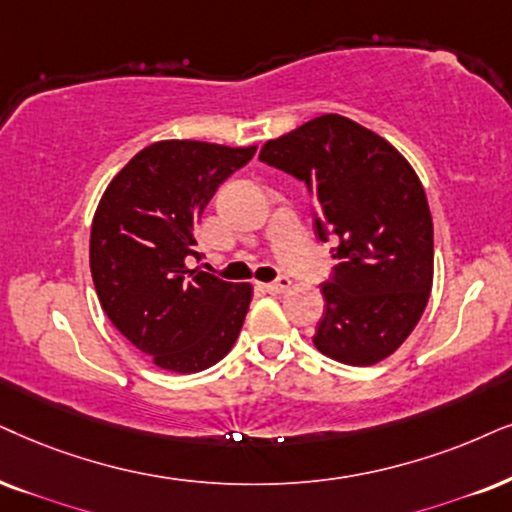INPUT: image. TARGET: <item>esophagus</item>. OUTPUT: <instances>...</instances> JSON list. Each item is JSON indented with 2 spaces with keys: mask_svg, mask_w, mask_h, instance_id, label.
<instances>
[{
  "mask_svg": "<svg viewBox=\"0 0 512 512\" xmlns=\"http://www.w3.org/2000/svg\"><path fill=\"white\" fill-rule=\"evenodd\" d=\"M290 288H293V281H290V278H286V276H281L278 281L267 283V286H264V290H267V293H271V295H283V293H288Z\"/></svg>",
  "mask_w": 512,
  "mask_h": 512,
  "instance_id": "obj_1",
  "label": "esophagus"
}]
</instances>
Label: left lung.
I'll return each instance as SVG.
<instances>
[{
	"label": "left lung",
	"instance_id": "left-lung-1",
	"mask_svg": "<svg viewBox=\"0 0 512 512\" xmlns=\"http://www.w3.org/2000/svg\"><path fill=\"white\" fill-rule=\"evenodd\" d=\"M260 160L307 184L321 241L338 238L314 345L347 366L397 352L425 312L435 243L425 189L390 141L338 113L269 139Z\"/></svg>",
	"mask_w": 512,
	"mask_h": 512
}]
</instances>
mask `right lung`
<instances>
[{
	"label": "right lung",
	"instance_id": "add662e5",
	"mask_svg": "<svg viewBox=\"0 0 512 512\" xmlns=\"http://www.w3.org/2000/svg\"><path fill=\"white\" fill-rule=\"evenodd\" d=\"M257 146L191 139L146 146L111 179L96 205L89 267L113 326L155 366L198 373L229 354L252 300L250 283L186 267L198 224L219 184Z\"/></svg>",
	"mask_w": 512,
	"mask_h": 512
}]
</instances>
